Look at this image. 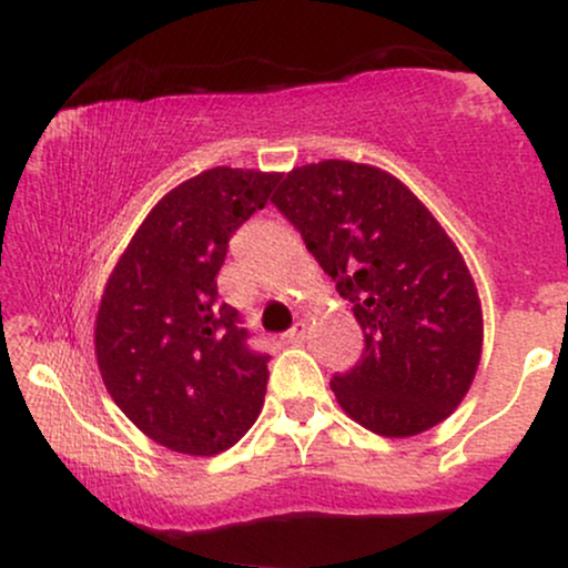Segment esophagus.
I'll return each instance as SVG.
<instances>
[{
    "mask_svg": "<svg viewBox=\"0 0 568 568\" xmlns=\"http://www.w3.org/2000/svg\"><path fill=\"white\" fill-rule=\"evenodd\" d=\"M285 338H288L291 344H302L306 338V323L304 321H296L293 323V328L285 334Z\"/></svg>",
    "mask_w": 568,
    "mask_h": 568,
    "instance_id": "obj_1",
    "label": "esophagus"
}]
</instances>
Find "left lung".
<instances>
[{"label":"left lung","mask_w":568,"mask_h":568,"mask_svg":"<svg viewBox=\"0 0 568 568\" xmlns=\"http://www.w3.org/2000/svg\"><path fill=\"white\" fill-rule=\"evenodd\" d=\"M275 207L352 302L366 347L331 379L338 406L387 438L435 427L470 389L484 317L462 253L395 175L347 160L291 171Z\"/></svg>","instance_id":"1"}]
</instances>
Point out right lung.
I'll return each mask as SVG.
<instances>
[{"mask_svg":"<svg viewBox=\"0 0 568 568\" xmlns=\"http://www.w3.org/2000/svg\"><path fill=\"white\" fill-rule=\"evenodd\" d=\"M277 173L211 168L152 207L116 262L95 317L103 384L160 446L213 456L264 406L270 355L219 302L230 237L270 202Z\"/></svg>","mask_w":568,"mask_h":568,"instance_id":"1","label":"right lung"}]
</instances>
